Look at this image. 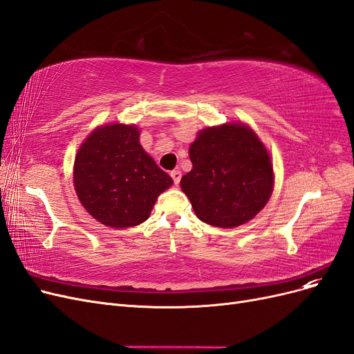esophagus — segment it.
<instances>
[{
	"label": "esophagus",
	"mask_w": 354,
	"mask_h": 354,
	"mask_svg": "<svg viewBox=\"0 0 354 354\" xmlns=\"http://www.w3.org/2000/svg\"><path fill=\"white\" fill-rule=\"evenodd\" d=\"M171 178H173L174 185H176V186H178V183H180V178H181V173H180V171H178V169L171 171Z\"/></svg>",
	"instance_id": "1"
}]
</instances>
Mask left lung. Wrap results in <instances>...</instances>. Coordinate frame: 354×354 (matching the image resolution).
I'll use <instances>...</instances> for the list:
<instances>
[{
	"label": "left lung",
	"mask_w": 354,
	"mask_h": 354,
	"mask_svg": "<svg viewBox=\"0 0 354 354\" xmlns=\"http://www.w3.org/2000/svg\"><path fill=\"white\" fill-rule=\"evenodd\" d=\"M192 171L180 186L196 217L232 229L259 214L273 192V165L260 138L241 122L208 127L190 145Z\"/></svg>",
	"instance_id": "obj_1"
}]
</instances>
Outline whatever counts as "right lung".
<instances>
[{
  "instance_id": "right-lung-1",
  "label": "right lung",
  "mask_w": 354,
  "mask_h": 354,
  "mask_svg": "<svg viewBox=\"0 0 354 354\" xmlns=\"http://www.w3.org/2000/svg\"><path fill=\"white\" fill-rule=\"evenodd\" d=\"M138 137L136 125L99 127L75 156L78 199L91 217L108 227H133L146 221L158 196L173 185Z\"/></svg>"
}]
</instances>
